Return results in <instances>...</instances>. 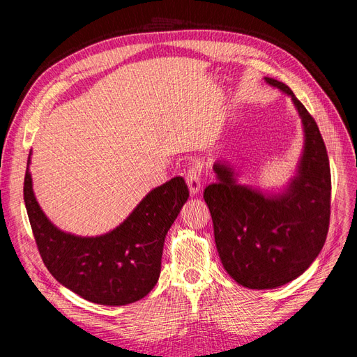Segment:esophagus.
I'll return each instance as SVG.
<instances>
[{
    "label": "esophagus",
    "mask_w": 357,
    "mask_h": 357,
    "mask_svg": "<svg viewBox=\"0 0 357 357\" xmlns=\"http://www.w3.org/2000/svg\"><path fill=\"white\" fill-rule=\"evenodd\" d=\"M201 177H202V164L199 160H193L186 171V181L192 195H197L201 190Z\"/></svg>",
    "instance_id": "esophagus-1"
}]
</instances>
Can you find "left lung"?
<instances>
[{
  "instance_id": "8db88e82",
  "label": "left lung",
  "mask_w": 357,
  "mask_h": 357,
  "mask_svg": "<svg viewBox=\"0 0 357 357\" xmlns=\"http://www.w3.org/2000/svg\"><path fill=\"white\" fill-rule=\"evenodd\" d=\"M266 83L287 93L301 116L305 146L298 174L284 193L265 197L236 183L234 169L215 162L218 181L204 190L223 268L248 289H274L299 277L326 241L331 219V168L319 126L284 83Z\"/></svg>"
}]
</instances>
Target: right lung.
Returning a JSON list of instances; mask_svg holds the SVG:
<instances>
[{"label":"right lung","mask_w":357,"mask_h":357,"mask_svg":"<svg viewBox=\"0 0 357 357\" xmlns=\"http://www.w3.org/2000/svg\"><path fill=\"white\" fill-rule=\"evenodd\" d=\"M188 198L185 180L174 177L149 192L112 232L75 236L53 226L41 211L28 167L24 181L32 234L49 273L74 294L101 305L132 304L155 287L165 235Z\"/></svg>","instance_id":"1"}]
</instances>
